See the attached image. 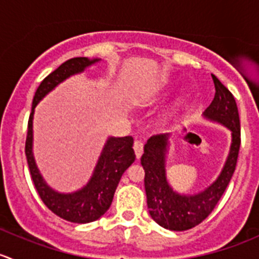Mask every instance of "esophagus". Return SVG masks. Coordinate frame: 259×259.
<instances>
[{"mask_svg":"<svg viewBox=\"0 0 259 259\" xmlns=\"http://www.w3.org/2000/svg\"><path fill=\"white\" fill-rule=\"evenodd\" d=\"M133 148H134V151H135V155H137V158H140V156H142V154H143V151H144V145H143V143L139 142V140H135Z\"/></svg>","mask_w":259,"mask_h":259,"instance_id":"esophagus-1","label":"esophagus"}]
</instances>
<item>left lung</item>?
<instances>
[{"label": "left lung", "mask_w": 259, "mask_h": 259, "mask_svg": "<svg viewBox=\"0 0 259 259\" xmlns=\"http://www.w3.org/2000/svg\"><path fill=\"white\" fill-rule=\"evenodd\" d=\"M215 94L204 111L208 119L221 122L232 132V145L228 159L218 179L204 192L194 195H182L171 189L165 174V153L168 134L153 135L144 146L142 165L145 171V193L151 218L170 231H187L202 223L213 211L226 192L238 160L241 148V122L233 94L217 76L211 75Z\"/></svg>", "instance_id": "1"}]
</instances>
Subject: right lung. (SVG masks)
Here are the masks:
<instances>
[{
  "mask_svg": "<svg viewBox=\"0 0 259 259\" xmlns=\"http://www.w3.org/2000/svg\"><path fill=\"white\" fill-rule=\"evenodd\" d=\"M96 61H99V59L89 60L88 57H74L60 65L55 71L41 81L33 96L32 110L28 117L25 153L35 189L37 190L44 204L52 213L72 223H90L100 218L109 209L120 178L135 160V154L133 150L134 140L132 137L109 138L96 164L93 177L86 187L71 194H61L52 190L46 184L33 160L32 117L38 101L55 86L71 75L83 71Z\"/></svg>",
  "mask_w": 259,
  "mask_h": 259,
  "instance_id": "1",
  "label": "right lung"
}]
</instances>
